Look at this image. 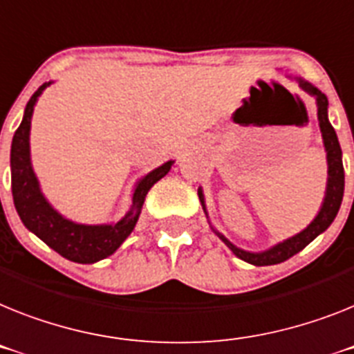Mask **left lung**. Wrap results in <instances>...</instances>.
<instances>
[{
	"label": "left lung",
	"mask_w": 354,
	"mask_h": 354,
	"mask_svg": "<svg viewBox=\"0 0 354 354\" xmlns=\"http://www.w3.org/2000/svg\"><path fill=\"white\" fill-rule=\"evenodd\" d=\"M290 81L297 82L301 86L306 93H310L315 99L317 104V118H319V127L320 133H322V144L324 151H326V162H328V182H326V192H324V200L320 203L319 212L315 214V218L311 219L310 225H306L301 232L293 234V236L286 237L283 241L275 243V245L268 246L266 250L259 252H250L245 250V248H239V246L234 245L232 241H228L227 237L219 232L218 228L214 227L210 223L209 210H207V203H205V194L203 189H198V196H200V203L203 207V212L209 219V225L212 228V232L221 239L225 245L232 250V254L236 257H239L245 263H250L254 266H270V264H279L284 263L286 259L293 257L295 254L306 248L313 241L315 237H319L320 234H324L331 227V223L337 218L338 209L342 205L344 198V165H342V149H340V144H338V136L335 133L333 126L328 118V97L322 93V91L317 88V86L311 84L310 81H306L302 77H293L286 75Z\"/></svg>",
	"instance_id": "left-lung-1"
}]
</instances>
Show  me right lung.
I'll use <instances>...</instances> for the list:
<instances>
[{"label":"right lung","instance_id":"right-lung-1","mask_svg":"<svg viewBox=\"0 0 354 354\" xmlns=\"http://www.w3.org/2000/svg\"><path fill=\"white\" fill-rule=\"evenodd\" d=\"M50 84H53V81L44 82L39 90L32 95L23 113V120L12 138V198H14V205L23 225L39 237L41 241L73 263L91 264L115 254L122 243L126 241L127 236L135 230L145 196L154 183L160 182L171 171L174 160H169L160 167L138 178V182L133 187L131 207L118 221L88 225V223L68 219L46 200V196L41 191L39 178L35 174L30 156L32 115H34L35 104Z\"/></svg>","mask_w":354,"mask_h":354}]
</instances>
